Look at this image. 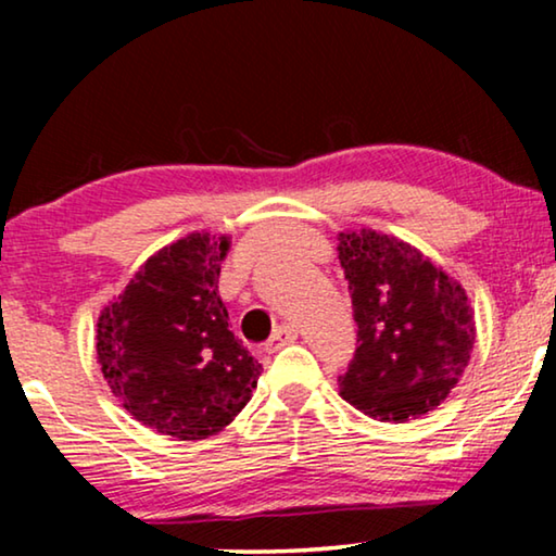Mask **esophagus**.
<instances>
[{
  "mask_svg": "<svg viewBox=\"0 0 556 556\" xmlns=\"http://www.w3.org/2000/svg\"><path fill=\"white\" fill-rule=\"evenodd\" d=\"M295 339H299V329L293 324H280L276 333L268 339V344H265V352H278V349L293 344Z\"/></svg>",
  "mask_w": 556,
  "mask_h": 556,
  "instance_id": "obj_1",
  "label": "esophagus"
}]
</instances>
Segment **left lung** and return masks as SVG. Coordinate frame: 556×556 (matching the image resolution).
<instances>
[{"mask_svg": "<svg viewBox=\"0 0 556 556\" xmlns=\"http://www.w3.org/2000/svg\"><path fill=\"white\" fill-rule=\"evenodd\" d=\"M337 250L359 344L339 377L341 397L382 422L430 413L473 352L466 291L390 235L341 232Z\"/></svg>", "mask_w": 556, "mask_h": 556, "instance_id": "1", "label": "left lung"}]
</instances>
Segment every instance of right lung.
<instances>
[{"mask_svg": "<svg viewBox=\"0 0 556 556\" xmlns=\"http://www.w3.org/2000/svg\"><path fill=\"white\" fill-rule=\"evenodd\" d=\"M230 242L192 232L159 250L98 316L101 371L147 428L202 440L232 422L263 364L230 331L217 293Z\"/></svg>", "mask_w": 556, "mask_h": 556, "instance_id": "1", "label": "right lung"}]
</instances>
